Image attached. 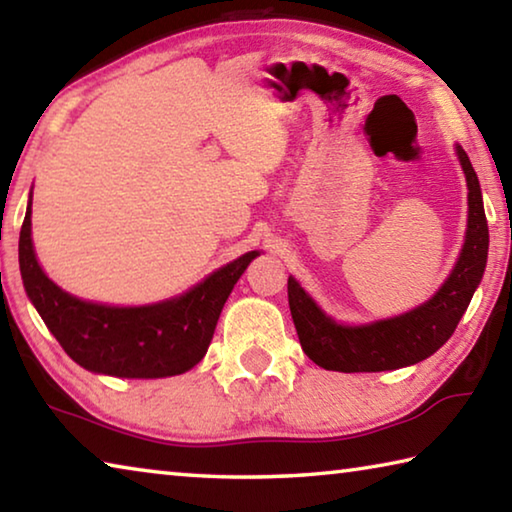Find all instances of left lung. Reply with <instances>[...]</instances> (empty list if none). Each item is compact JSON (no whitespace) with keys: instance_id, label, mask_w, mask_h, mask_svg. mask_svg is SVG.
<instances>
[{"instance_id":"8db88e82","label":"left lung","mask_w":512,"mask_h":512,"mask_svg":"<svg viewBox=\"0 0 512 512\" xmlns=\"http://www.w3.org/2000/svg\"><path fill=\"white\" fill-rule=\"evenodd\" d=\"M458 160L467 178V235L452 275L436 296L422 307L375 325H336L316 307L300 284L289 277V307L298 339L307 357L325 370L381 372L411 366L431 357L454 334L458 320L479 287L488 259V221H485L479 178L467 153L458 146Z\"/></svg>"}]
</instances>
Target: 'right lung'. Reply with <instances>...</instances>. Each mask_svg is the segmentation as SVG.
Returning a JSON list of instances; mask_svg holds the SVG:
<instances>
[{
	"label": "right lung",
	"mask_w": 512,
	"mask_h": 512,
	"mask_svg": "<svg viewBox=\"0 0 512 512\" xmlns=\"http://www.w3.org/2000/svg\"><path fill=\"white\" fill-rule=\"evenodd\" d=\"M257 255H241L176 300L103 307L60 291L42 273L31 244V201L20 230L24 289L60 348L83 368L128 379L171 377L194 368L210 348L232 287Z\"/></svg>",
	"instance_id": "right-lung-1"
}]
</instances>
